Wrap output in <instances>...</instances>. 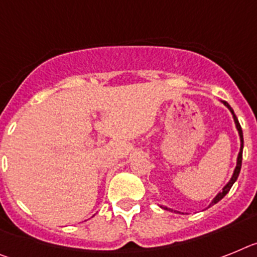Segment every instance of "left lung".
<instances>
[{
    "label": "left lung",
    "instance_id": "1",
    "mask_svg": "<svg viewBox=\"0 0 257 257\" xmlns=\"http://www.w3.org/2000/svg\"><path fill=\"white\" fill-rule=\"evenodd\" d=\"M224 104H225V106H227V108H229V110L231 111V113H233V117H234V121H235L236 129H238V132H239V137H240V151H239V154H238V160H236V167H235V169H234V173H233V176H231V180H230V181H229V182H227V185L224 187V189H222L221 193H218L217 195H216L215 199L212 200L211 206H213V204H216V203H217V202H220V200H221L222 198H224V196L226 195L227 193H229V190H230V189H231V186H233V184L236 181V178H238V176H239L240 167H242V154H243V133H242V128H240V124H239V121H238V119H236V116H235V113H234L233 108H231V107L229 106V103H227V102H224ZM211 206H209V207H211ZM162 208L168 209V211H171V209L167 208V207H162Z\"/></svg>",
    "mask_w": 257,
    "mask_h": 257
}]
</instances>
